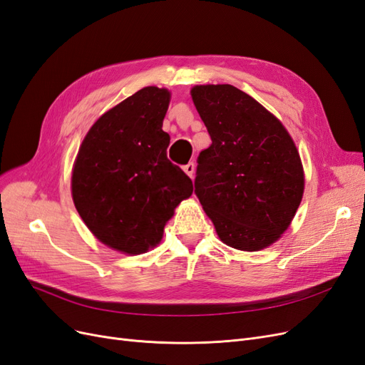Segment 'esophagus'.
Listing matches in <instances>:
<instances>
[{
  "label": "esophagus",
  "mask_w": 365,
  "mask_h": 365,
  "mask_svg": "<svg viewBox=\"0 0 365 365\" xmlns=\"http://www.w3.org/2000/svg\"><path fill=\"white\" fill-rule=\"evenodd\" d=\"M184 172L190 176V178H193V175H195V163H187L185 165H184Z\"/></svg>",
  "instance_id": "esophagus-1"
}]
</instances>
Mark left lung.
Wrapping results in <instances>:
<instances>
[{
    "instance_id": "1",
    "label": "left lung",
    "mask_w": 365,
    "mask_h": 365,
    "mask_svg": "<svg viewBox=\"0 0 365 365\" xmlns=\"http://www.w3.org/2000/svg\"><path fill=\"white\" fill-rule=\"evenodd\" d=\"M190 93L212 138L197 157V200L228 247H269L289 227L304 190L291 135L233 85H200Z\"/></svg>"
}]
</instances>
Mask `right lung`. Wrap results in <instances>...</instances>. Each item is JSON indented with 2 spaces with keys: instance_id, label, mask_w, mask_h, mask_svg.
I'll return each mask as SVG.
<instances>
[{
  "instance_id": "1",
  "label": "right lung",
  "mask_w": 365,
  "mask_h": 365,
  "mask_svg": "<svg viewBox=\"0 0 365 365\" xmlns=\"http://www.w3.org/2000/svg\"><path fill=\"white\" fill-rule=\"evenodd\" d=\"M170 93L146 86L109 109L88 130L74 163L73 201L91 233L125 254L160 244L192 180L168 158L163 130Z\"/></svg>"
}]
</instances>
